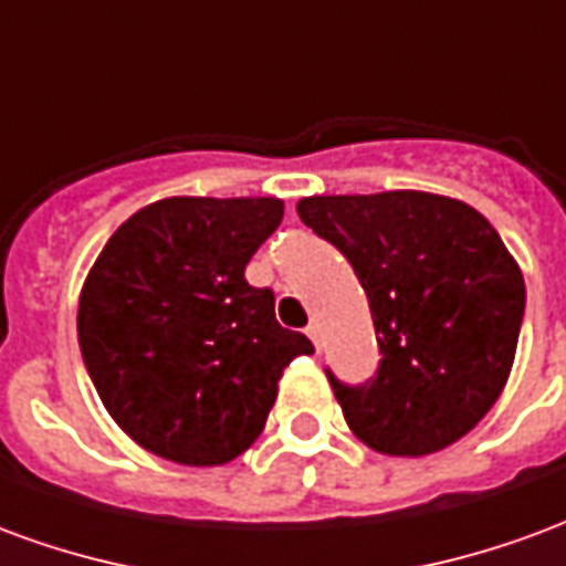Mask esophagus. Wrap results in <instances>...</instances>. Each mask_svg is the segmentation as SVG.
<instances>
[{
    "label": "esophagus",
    "mask_w": 566,
    "mask_h": 566,
    "mask_svg": "<svg viewBox=\"0 0 566 566\" xmlns=\"http://www.w3.org/2000/svg\"><path fill=\"white\" fill-rule=\"evenodd\" d=\"M306 336L321 348V324H318V321H312V324H308V327H306Z\"/></svg>",
    "instance_id": "34e87169"
}]
</instances>
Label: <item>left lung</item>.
<instances>
[{"instance_id":"8db88e82","label":"left lung","mask_w":566,"mask_h":566,"mask_svg":"<svg viewBox=\"0 0 566 566\" xmlns=\"http://www.w3.org/2000/svg\"><path fill=\"white\" fill-rule=\"evenodd\" d=\"M367 291L379 367L360 385L327 369L369 449L421 458L470 433L510 379L524 279L497 230L467 202L418 190L300 199Z\"/></svg>"}]
</instances>
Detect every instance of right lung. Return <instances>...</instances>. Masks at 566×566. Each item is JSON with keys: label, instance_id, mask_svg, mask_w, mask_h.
Returning a JSON list of instances; mask_svg holds the SVG:
<instances>
[{"label": "right lung", "instance_id": "right-lung-1", "mask_svg": "<svg viewBox=\"0 0 566 566\" xmlns=\"http://www.w3.org/2000/svg\"><path fill=\"white\" fill-rule=\"evenodd\" d=\"M282 199L169 197L105 242L78 303L93 388L142 449L187 467L239 458L279 379L315 348L275 321L245 266L282 223Z\"/></svg>", "mask_w": 566, "mask_h": 566}]
</instances>
